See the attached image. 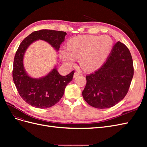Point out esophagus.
I'll return each mask as SVG.
<instances>
[{
  "label": "esophagus",
  "instance_id": "34e87169",
  "mask_svg": "<svg viewBox=\"0 0 147 147\" xmlns=\"http://www.w3.org/2000/svg\"><path fill=\"white\" fill-rule=\"evenodd\" d=\"M79 75H80V73H78V72H75L74 73V78H76Z\"/></svg>",
  "mask_w": 147,
  "mask_h": 147
}]
</instances>
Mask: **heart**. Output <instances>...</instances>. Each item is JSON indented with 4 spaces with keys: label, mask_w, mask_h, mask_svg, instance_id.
<instances>
[{
    "label": "heart",
    "mask_w": 147,
    "mask_h": 147,
    "mask_svg": "<svg viewBox=\"0 0 147 147\" xmlns=\"http://www.w3.org/2000/svg\"><path fill=\"white\" fill-rule=\"evenodd\" d=\"M112 46V39L109 35H78L68 42L67 50L64 49L61 51V57L67 65H72L75 58H79L84 70L93 71L103 65Z\"/></svg>",
    "instance_id": "obj_1"
}]
</instances>
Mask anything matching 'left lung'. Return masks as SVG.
Returning <instances> with one entry per match:
<instances>
[{
  "label": "left lung",
  "instance_id": "left-lung-1",
  "mask_svg": "<svg viewBox=\"0 0 147 147\" xmlns=\"http://www.w3.org/2000/svg\"><path fill=\"white\" fill-rule=\"evenodd\" d=\"M133 75L131 53L124 44L118 42L104 64L86 76V84L82 92L83 98L93 107H112L127 94Z\"/></svg>",
  "mask_w": 147,
  "mask_h": 147
}]
</instances>
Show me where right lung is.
I'll use <instances>...</instances> for the list:
<instances>
[{
	"label": "right lung",
	"instance_id": "1",
	"mask_svg": "<svg viewBox=\"0 0 147 147\" xmlns=\"http://www.w3.org/2000/svg\"><path fill=\"white\" fill-rule=\"evenodd\" d=\"M66 34L63 31L48 29L34 31L22 41L18 48L13 62V82L22 99L31 106L46 109L57 103L63 96L66 86L72 80L75 71L62 76L55 67L45 77L38 79L32 78L24 67L25 51L31 43L38 40L47 42L58 51Z\"/></svg>",
	"mask_w": 147,
	"mask_h": 147
}]
</instances>
